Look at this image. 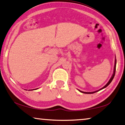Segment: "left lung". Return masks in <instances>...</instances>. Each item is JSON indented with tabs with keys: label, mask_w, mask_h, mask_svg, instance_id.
I'll use <instances>...</instances> for the list:
<instances>
[{
	"label": "left lung",
	"mask_w": 125,
	"mask_h": 125,
	"mask_svg": "<svg viewBox=\"0 0 125 125\" xmlns=\"http://www.w3.org/2000/svg\"><path fill=\"white\" fill-rule=\"evenodd\" d=\"M116 59H115V66H114V71H113V74H112V76L111 78L110 79V80H109V81L108 82L107 84H106V85H105V86H104V87H102V89H100V90H97V91H95V92H82V91H80V90H79L80 92L81 93H85V94H93V93H96V92H98V91H99V90H102V89H103L104 88H105L106 87L108 86L109 84H110V83H111L112 81L113 80V78H114V77H115V72H116Z\"/></svg>",
	"instance_id": "left-lung-1"
}]
</instances>
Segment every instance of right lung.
I'll return each mask as SVG.
<instances>
[{
  "label": "right lung",
  "mask_w": 125,
  "mask_h": 125,
  "mask_svg": "<svg viewBox=\"0 0 125 125\" xmlns=\"http://www.w3.org/2000/svg\"><path fill=\"white\" fill-rule=\"evenodd\" d=\"M33 90H34V89H33ZM35 90H36V89H35Z\"/></svg>",
  "instance_id": "right-lung-1"
}]
</instances>
